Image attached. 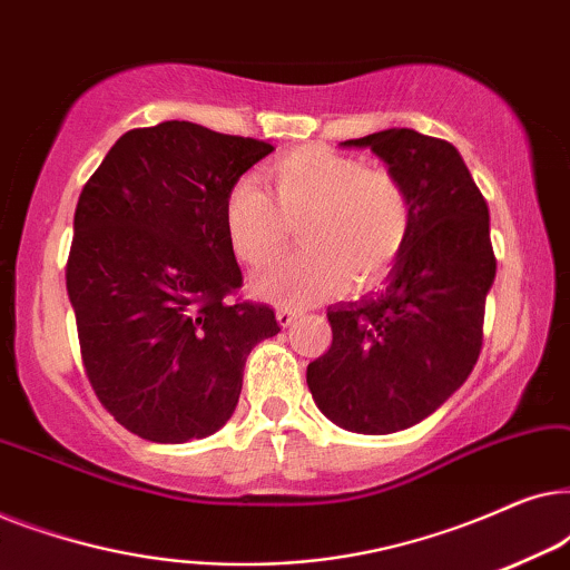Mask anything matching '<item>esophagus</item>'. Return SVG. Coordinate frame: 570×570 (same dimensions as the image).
<instances>
[{"mask_svg": "<svg viewBox=\"0 0 570 570\" xmlns=\"http://www.w3.org/2000/svg\"><path fill=\"white\" fill-rule=\"evenodd\" d=\"M301 316V311L298 308H287V306H279L277 308V322H279V326H291V324H295V318Z\"/></svg>", "mask_w": 570, "mask_h": 570, "instance_id": "esophagus-1", "label": "esophagus"}]
</instances>
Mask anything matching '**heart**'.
I'll return each instance as SVG.
<instances>
[{
  "label": "heart",
  "mask_w": 570,
  "mask_h": 570,
  "mask_svg": "<svg viewBox=\"0 0 570 570\" xmlns=\"http://www.w3.org/2000/svg\"><path fill=\"white\" fill-rule=\"evenodd\" d=\"M275 199L254 178H238L225 194V236L246 267H267L283 252L287 228H298L303 248L254 279L264 298L308 306L384 275L410 236L412 205L389 170L365 168L361 158L322 145L298 147L267 168Z\"/></svg>",
  "instance_id": "heart-1"
}]
</instances>
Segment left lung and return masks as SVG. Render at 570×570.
<instances>
[{
  "label": "left lung",
  "instance_id": "1",
  "mask_svg": "<svg viewBox=\"0 0 570 570\" xmlns=\"http://www.w3.org/2000/svg\"><path fill=\"white\" fill-rule=\"evenodd\" d=\"M342 145L386 163L410 194L412 225L381 291L326 308L332 347L306 381L334 425L386 435L433 415L478 363L495 279L490 215L446 139L384 129Z\"/></svg>",
  "mask_w": 570,
  "mask_h": 570
}]
</instances>
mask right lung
Here are the masks:
<instances>
[{
  "instance_id": "add662e5",
  "label": "right lung",
  "mask_w": 570,
  "mask_h": 570,
  "mask_svg": "<svg viewBox=\"0 0 570 570\" xmlns=\"http://www.w3.org/2000/svg\"><path fill=\"white\" fill-rule=\"evenodd\" d=\"M275 150L191 121L131 129L85 184L67 293L82 363L104 407L139 439H207L236 412L244 365L279 324L228 303L240 267L225 194Z\"/></svg>"
}]
</instances>
